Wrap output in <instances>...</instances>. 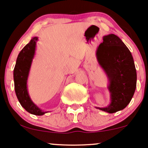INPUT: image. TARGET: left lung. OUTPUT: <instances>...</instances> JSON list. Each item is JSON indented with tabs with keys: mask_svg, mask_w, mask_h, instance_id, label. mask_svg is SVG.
<instances>
[{
	"mask_svg": "<svg viewBox=\"0 0 148 148\" xmlns=\"http://www.w3.org/2000/svg\"><path fill=\"white\" fill-rule=\"evenodd\" d=\"M96 56L108 78L111 102L106 108H96L108 113L123 110L136 87V70L132 53L118 36L109 34L103 37Z\"/></svg>",
	"mask_w": 148,
	"mask_h": 148,
	"instance_id": "left-lung-1",
	"label": "left lung"
}]
</instances>
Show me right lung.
Masks as SVG:
<instances>
[{
  "label": "right lung",
  "mask_w": 148,
  "mask_h": 148,
  "mask_svg": "<svg viewBox=\"0 0 148 148\" xmlns=\"http://www.w3.org/2000/svg\"><path fill=\"white\" fill-rule=\"evenodd\" d=\"M38 37H34L21 49L16 59L14 69V90L21 106L29 113L35 115H43L44 112L31 101L27 89V79L29 77L31 63L34 57Z\"/></svg>",
  "instance_id": "right-lung-1"
}]
</instances>
